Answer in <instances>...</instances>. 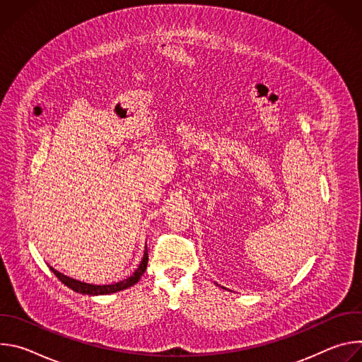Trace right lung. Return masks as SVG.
<instances>
[{"label": "right lung", "mask_w": 362, "mask_h": 362, "mask_svg": "<svg viewBox=\"0 0 362 362\" xmlns=\"http://www.w3.org/2000/svg\"><path fill=\"white\" fill-rule=\"evenodd\" d=\"M147 261H148V253H147V246H146L144 255H143V259H141L139 268L133 272V275L129 276V278H126V279H123V281H120V282L112 284V285H91V284H86V282L73 279V278H70V276H66V275H63L62 272L56 271L54 268H51V271L54 272V275H56L66 286L71 288L73 291H76V292H78V293H83V295H110V293H115V292L127 289V288L133 286L134 284H137L139 279L141 278V275L146 272Z\"/></svg>", "instance_id": "obj_1"}]
</instances>
